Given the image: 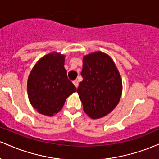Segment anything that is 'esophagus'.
<instances>
[{
	"label": "esophagus",
	"instance_id": "34e87169",
	"mask_svg": "<svg viewBox=\"0 0 159 159\" xmlns=\"http://www.w3.org/2000/svg\"><path fill=\"white\" fill-rule=\"evenodd\" d=\"M73 84L76 87H78V80H75V81H73Z\"/></svg>",
	"mask_w": 159,
	"mask_h": 159
}]
</instances>
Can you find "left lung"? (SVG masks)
I'll return each mask as SVG.
<instances>
[{"instance_id": "obj_1", "label": "left lung", "mask_w": 159, "mask_h": 159, "mask_svg": "<svg viewBox=\"0 0 159 159\" xmlns=\"http://www.w3.org/2000/svg\"><path fill=\"white\" fill-rule=\"evenodd\" d=\"M77 92L84 111L93 119L111 113L122 94L121 78L112 59L102 52L85 56Z\"/></svg>"}]
</instances>
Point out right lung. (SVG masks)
I'll return each mask as SVG.
<instances>
[{
	"mask_svg": "<svg viewBox=\"0 0 159 159\" xmlns=\"http://www.w3.org/2000/svg\"><path fill=\"white\" fill-rule=\"evenodd\" d=\"M64 57L56 53L45 56L34 66L29 75V100L40 114L51 116L59 112L66 98L77 90L67 77L63 66Z\"/></svg>",
	"mask_w": 159,
	"mask_h": 159,
	"instance_id": "1",
	"label": "right lung"
}]
</instances>
